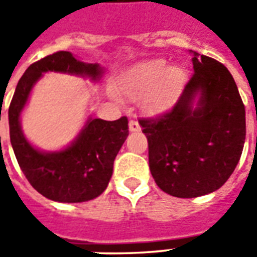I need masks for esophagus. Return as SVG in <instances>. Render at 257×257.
I'll return each instance as SVG.
<instances>
[{
    "label": "esophagus",
    "mask_w": 257,
    "mask_h": 257,
    "mask_svg": "<svg viewBox=\"0 0 257 257\" xmlns=\"http://www.w3.org/2000/svg\"><path fill=\"white\" fill-rule=\"evenodd\" d=\"M140 125H139V122H138V121H135V119H131V121H129V131H131V132H140Z\"/></svg>",
    "instance_id": "obj_1"
}]
</instances>
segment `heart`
<instances>
[{"label": "heart", "instance_id": "heart-1", "mask_svg": "<svg viewBox=\"0 0 257 257\" xmlns=\"http://www.w3.org/2000/svg\"><path fill=\"white\" fill-rule=\"evenodd\" d=\"M187 79L182 66H169L165 59L135 64L118 78V86L131 99H140L147 114L158 115L173 106Z\"/></svg>", "mask_w": 257, "mask_h": 257}]
</instances>
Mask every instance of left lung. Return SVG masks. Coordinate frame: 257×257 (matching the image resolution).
I'll return each instance as SVG.
<instances>
[{"instance_id":"obj_1","label":"left lung","mask_w":257,"mask_h":257,"mask_svg":"<svg viewBox=\"0 0 257 257\" xmlns=\"http://www.w3.org/2000/svg\"><path fill=\"white\" fill-rule=\"evenodd\" d=\"M193 53V77L175 106L139 119L151 175L162 191L178 198L220 189L237 167L246 135L245 107L230 71Z\"/></svg>"}]
</instances>
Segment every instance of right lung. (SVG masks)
Returning <instances> with one entry per match:
<instances>
[{
	"label": "right lung",
	"mask_w": 257,
	"mask_h": 257,
	"mask_svg": "<svg viewBox=\"0 0 257 257\" xmlns=\"http://www.w3.org/2000/svg\"><path fill=\"white\" fill-rule=\"evenodd\" d=\"M48 71L89 77L92 81H99L104 73L97 63H84L67 51L31 64L19 79L9 106L11 145L22 172L44 197L58 202L90 201L106 190L111 179L114 160L129 135L128 118L104 121L89 117L68 147L49 153L38 150L25 138L20 114L33 86Z\"/></svg>",
	"instance_id": "obj_1"
}]
</instances>
